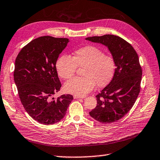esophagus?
Masks as SVG:
<instances>
[{"instance_id": "esophagus-1", "label": "esophagus", "mask_w": 160, "mask_h": 160, "mask_svg": "<svg viewBox=\"0 0 160 160\" xmlns=\"http://www.w3.org/2000/svg\"><path fill=\"white\" fill-rule=\"evenodd\" d=\"M85 97H79V96H77V95L74 96V99H83V98H85Z\"/></svg>"}]
</instances>
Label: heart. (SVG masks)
Listing matches in <instances>:
<instances>
[{"instance_id":"obj_1","label":"heart","mask_w":160,"mask_h":160,"mask_svg":"<svg viewBox=\"0 0 160 160\" xmlns=\"http://www.w3.org/2000/svg\"><path fill=\"white\" fill-rule=\"evenodd\" d=\"M77 67H83V77L68 81L64 90L68 93L83 97L94 89L95 83L103 87L110 82L115 73V63L111 56L105 55L103 50L93 45L78 49L72 58L66 54L61 55L56 63L58 75L64 79L72 77Z\"/></svg>"}]
</instances>
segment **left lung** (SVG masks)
I'll return each instance as SVG.
<instances>
[{
    "mask_svg": "<svg viewBox=\"0 0 160 160\" xmlns=\"http://www.w3.org/2000/svg\"><path fill=\"white\" fill-rule=\"evenodd\" d=\"M86 40L107 47L116 67L111 81L96 96L97 106L89 114L101 123L117 122L132 108L139 95L142 70L138 55L131 45L117 36L106 34Z\"/></svg>",
    "mask_w": 160,
    "mask_h": 160,
    "instance_id": "8db88e82",
    "label": "left lung"
}]
</instances>
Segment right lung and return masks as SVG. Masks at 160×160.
<instances>
[{"mask_svg":"<svg viewBox=\"0 0 160 160\" xmlns=\"http://www.w3.org/2000/svg\"><path fill=\"white\" fill-rule=\"evenodd\" d=\"M69 39L44 36L22 48L15 61L14 79L21 102L38 123L51 125L63 118L73 99L71 94L52 98L60 90L56 63Z\"/></svg>","mask_w":160,"mask_h":160,"instance_id":"obj_1","label":"right lung"}]
</instances>
